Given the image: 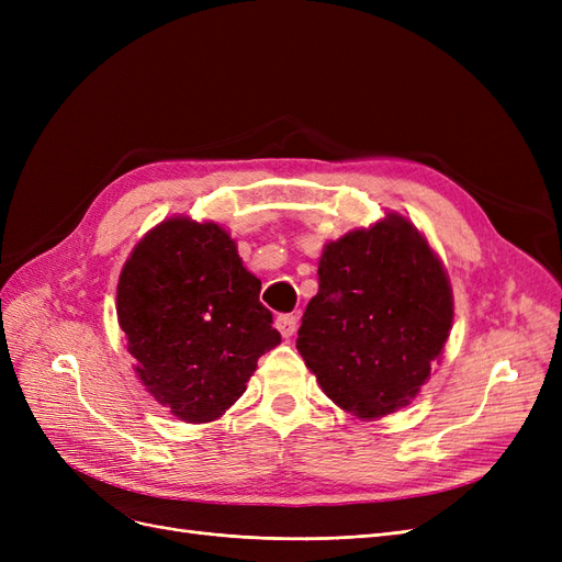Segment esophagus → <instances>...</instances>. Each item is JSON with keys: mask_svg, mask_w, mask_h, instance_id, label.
<instances>
[{"mask_svg": "<svg viewBox=\"0 0 562 562\" xmlns=\"http://www.w3.org/2000/svg\"><path fill=\"white\" fill-rule=\"evenodd\" d=\"M277 328L283 337H291L297 330V316L295 314H279L277 316Z\"/></svg>", "mask_w": 562, "mask_h": 562, "instance_id": "34e87169", "label": "esophagus"}]
</instances>
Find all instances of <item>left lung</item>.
I'll return each mask as SVG.
<instances>
[{"mask_svg":"<svg viewBox=\"0 0 562 562\" xmlns=\"http://www.w3.org/2000/svg\"><path fill=\"white\" fill-rule=\"evenodd\" d=\"M452 314L443 262L411 220L389 213L323 248L297 351L333 403L378 419L419 394Z\"/></svg>","mask_w":562,"mask_h":562,"instance_id":"obj_1","label":"left lung"}]
</instances>
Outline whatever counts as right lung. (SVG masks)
<instances>
[{"label": "right lung", "instance_id": "obj_1", "mask_svg": "<svg viewBox=\"0 0 562 562\" xmlns=\"http://www.w3.org/2000/svg\"><path fill=\"white\" fill-rule=\"evenodd\" d=\"M116 318L145 389L190 424L225 415L260 356L281 342L260 279L232 236L180 215L133 248L116 285Z\"/></svg>", "mask_w": 562, "mask_h": 562}]
</instances>
